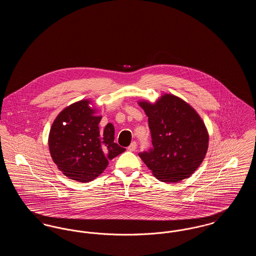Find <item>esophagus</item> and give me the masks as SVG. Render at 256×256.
Here are the masks:
<instances>
[{
	"mask_svg": "<svg viewBox=\"0 0 256 256\" xmlns=\"http://www.w3.org/2000/svg\"><path fill=\"white\" fill-rule=\"evenodd\" d=\"M136 146H137V144H136V142H132L128 148V150H130V152H134L135 150H136Z\"/></svg>",
	"mask_w": 256,
	"mask_h": 256,
	"instance_id": "esophagus-1",
	"label": "esophagus"
}]
</instances>
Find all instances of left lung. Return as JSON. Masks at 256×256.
<instances>
[{"label": "left lung", "mask_w": 256, "mask_h": 256, "mask_svg": "<svg viewBox=\"0 0 256 256\" xmlns=\"http://www.w3.org/2000/svg\"><path fill=\"white\" fill-rule=\"evenodd\" d=\"M150 130L152 148L139 152L162 182H178L202 164L208 148L206 128L193 108L166 94L154 104L141 102Z\"/></svg>", "instance_id": "left-lung-1"}]
</instances>
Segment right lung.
Returning a JSON list of instances; mask_svg holds the SVG:
<instances>
[{
	"label": "right lung",
	"mask_w": 256,
	"mask_h": 256,
	"mask_svg": "<svg viewBox=\"0 0 256 256\" xmlns=\"http://www.w3.org/2000/svg\"><path fill=\"white\" fill-rule=\"evenodd\" d=\"M84 100L62 110L50 128L52 158L67 178L88 182L98 176L108 161L126 150L114 142V126L108 122L100 132V116Z\"/></svg>",
	"instance_id": "right-lung-1"
}]
</instances>
